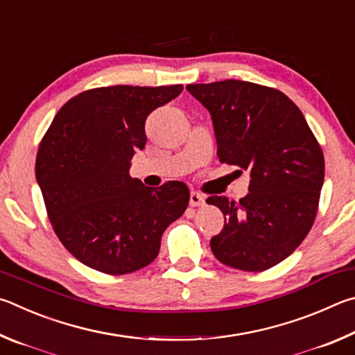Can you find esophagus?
Instances as JSON below:
<instances>
[{
    "instance_id": "esophagus-1",
    "label": "esophagus",
    "mask_w": 355,
    "mask_h": 355,
    "mask_svg": "<svg viewBox=\"0 0 355 355\" xmlns=\"http://www.w3.org/2000/svg\"><path fill=\"white\" fill-rule=\"evenodd\" d=\"M206 204V198H204V195L198 193V191H191L190 193V206L191 207H200V206H204Z\"/></svg>"
}]
</instances>
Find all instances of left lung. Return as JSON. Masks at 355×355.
Listing matches in <instances>:
<instances>
[{
  "mask_svg": "<svg viewBox=\"0 0 355 355\" xmlns=\"http://www.w3.org/2000/svg\"><path fill=\"white\" fill-rule=\"evenodd\" d=\"M187 90L212 116L218 157L250 171L240 202L210 196L225 227L210 240L221 263L265 271L306 239L324 182V155L302 112L271 87L227 79L190 84Z\"/></svg>",
  "mask_w": 355,
  "mask_h": 355,
  "instance_id": "1",
  "label": "left lung"
}]
</instances>
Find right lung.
<instances>
[{"instance_id":"1","label":"right lung","mask_w":355,"mask_h":355,"mask_svg":"<svg viewBox=\"0 0 355 355\" xmlns=\"http://www.w3.org/2000/svg\"><path fill=\"white\" fill-rule=\"evenodd\" d=\"M182 85H114L79 93L62 105L39 146L35 178L59 240L79 262L128 275L157 257L165 229L190 201L170 181L146 187L129 176L146 145L145 121Z\"/></svg>"}]
</instances>
